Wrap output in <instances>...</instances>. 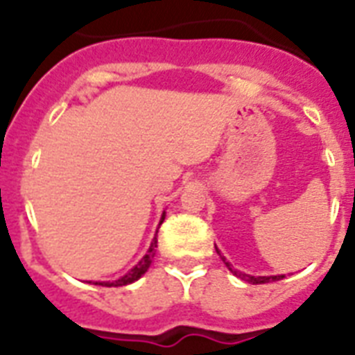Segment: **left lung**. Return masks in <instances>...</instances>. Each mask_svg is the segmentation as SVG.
<instances>
[{"instance_id":"8db88e82","label":"left lung","mask_w":355,"mask_h":355,"mask_svg":"<svg viewBox=\"0 0 355 355\" xmlns=\"http://www.w3.org/2000/svg\"><path fill=\"white\" fill-rule=\"evenodd\" d=\"M216 250H217V254L221 256V252H219V248L216 247ZM221 259H223V261H225V265H227L228 269L232 270L234 275L239 276L241 280L248 282V284H269V282H276V280H282V278H284V275H280V276H248V275H243V272H239V270L232 269V265L228 263L227 259H225V256H221Z\"/></svg>"}]
</instances>
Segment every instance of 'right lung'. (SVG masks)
<instances>
[{
  "label": "right lung",
  "instance_id": "add662e5",
  "mask_svg": "<svg viewBox=\"0 0 355 355\" xmlns=\"http://www.w3.org/2000/svg\"><path fill=\"white\" fill-rule=\"evenodd\" d=\"M162 221H164V216H162ZM162 221H160V225H162ZM156 234H158V230H156ZM156 247H158V239H156V236H155V239L150 241L149 250H147V254H145L144 258L139 259L136 267H132V269L128 270L127 275L123 276V278H119V280H116V282H96V286H105V287L128 286V284H132V282H136L138 278H141V276L147 272V269L150 267V263H153V258H155Z\"/></svg>",
  "mask_w": 355,
  "mask_h": 355
}]
</instances>
